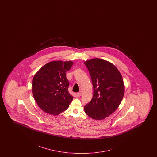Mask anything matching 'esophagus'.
<instances>
[{"mask_svg":"<svg viewBox=\"0 0 157 157\" xmlns=\"http://www.w3.org/2000/svg\"><path fill=\"white\" fill-rule=\"evenodd\" d=\"M81 94H82V92H81V91H80L79 92L77 93V95L78 97H80V96H81Z\"/></svg>","mask_w":157,"mask_h":157,"instance_id":"esophagus-1","label":"esophagus"}]
</instances>
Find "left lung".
<instances>
[{"label":"left lung","mask_w":157,"mask_h":157,"mask_svg":"<svg viewBox=\"0 0 157 157\" xmlns=\"http://www.w3.org/2000/svg\"><path fill=\"white\" fill-rule=\"evenodd\" d=\"M90 74L93 96L84 106L90 117L101 120L111 115L120 105L124 94L122 77L118 69L111 63L94 58L84 63Z\"/></svg>","instance_id":"8db88e82"}]
</instances>
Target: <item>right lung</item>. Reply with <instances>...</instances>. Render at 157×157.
Returning <instances> with one entry per match:
<instances>
[{"mask_svg":"<svg viewBox=\"0 0 157 157\" xmlns=\"http://www.w3.org/2000/svg\"><path fill=\"white\" fill-rule=\"evenodd\" d=\"M72 61L48 63L37 71L32 80V93L37 104L44 112L57 115L69 107L73 97L69 93L66 72Z\"/></svg>","mask_w":157,"mask_h":157,"instance_id":"obj_1","label":"right lung"}]
</instances>
